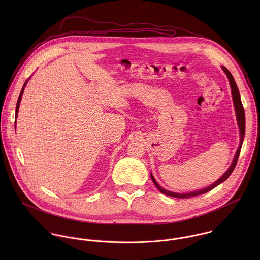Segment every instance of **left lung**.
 <instances>
[{
    "instance_id": "1",
    "label": "left lung",
    "mask_w": 260,
    "mask_h": 260,
    "mask_svg": "<svg viewBox=\"0 0 260 260\" xmlns=\"http://www.w3.org/2000/svg\"><path fill=\"white\" fill-rule=\"evenodd\" d=\"M222 70L225 72V74L227 75L228 77V80H229V83H230V87H231V93H232V99H233V104H234V108H235V113H236V118H237V124H238V127H239V131H240V143H239V146L238 149L235 153V156H234V159L231 163V165L229 166V168L227 169V171L223 174L222 176L217 180L215 181L213 184L204 188V189H200V190H197V191H193V192H189V193H175V192H171V191H168L164 188H162L161 186L159 185L155 178L153 177L152 173H151V179L152 181L154 182L155 186L159 189V191L165 195H168V196H171V197H176V198H190V197H193V196H197V195H201V194H204L210 190H212L213 188H215L216 186L219 185L220 183L224 182L229 176L230 174L232 173V171L234 170L235 166H236V163H237V160H238V157H239V154H240V150H241V146H242V143H243V138H244V135H245V115H244V109H243V106H242V103H241V99H240V95H239V91H238V88H237V85L234 81V78L233 76L231 75V73L222 66Z\"/></svg>"
}]
</instances>
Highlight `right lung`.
<instances>
[{"mask_svg": "<svg viewBox=\"0 0 260 260\" xmlns=\"http://www.w3.org/2000/svg\"><path fill=\"white\" fill-rule=\"evenodd\" d=\"M26 83H27V81L25 82L24 87L22 88V91H21V93H20V96H19V99H18V102H17V106H16V118H17V115H18L19 107H20V102H21V98H22V95H23V93H24V88H25V86H26Z\"/></svg>", "mask_w": 260, "mask_h": 260, "instance_id": "1", "label": "right lung"}]
</instances>
